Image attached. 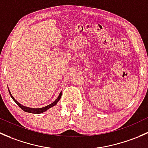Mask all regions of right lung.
Returning a JSON list of instances; mask_svg holds the SVG:
<instances>
[{
  "instance_id": "right-lung-1",
  "label": "right lung",
  "mask_w": 148,
  "mask_h": 148,
  "mask_svg": "<svg viewBox=\"0 0 148 148\" xmlns=\"http://www.w3.org/2000/svg\"><path fill=\"white\" fill-rule=\"evenodd\" d=\"M9 93H10V96H11L12 99H13V100L15 101V103H16V104H17L18 106H19V107L23 110L25 111V112H30V113H35V114L42 113V112H45V111H46L47 110L49 109V108H51V107H53V106H56V105L57 104L58 102L59 101V100H60V97H61V95H62V93H61V92H60V95H59L58 97V98L56 99V100H55V101L53 102V103H51V104H50V105H48V106H45V107L41 108H31L25 107V106H22V105H21L19 103H18L17 100H15L14 97L12 96V95H11V94H10V91H9Z\"/></svg>"
}]
</instances>
